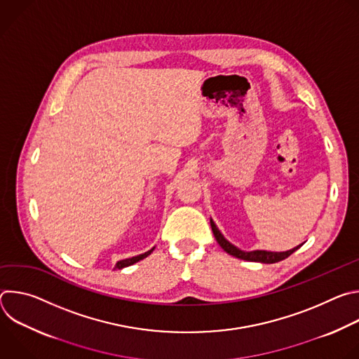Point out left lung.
I'll list each match as a JSON object with an SVG mask.
<instances>
[{
	"label": "left lung",
	"instance_id": "left-lung-1",
	"mask_svg": "<svg viewBox=\"0 0 359 359\" xmlns=\"http://www.w3.org/2000/svg\"><path fill=\"white\" fill-rule=\"evenodd\" d=\"M210 226L213 230V234L217 240V243L220 244V247L229 252L233 257H237L240 260H245V262H255V263H264V264H274L278 263L284 259H287L288 255H291L294 251H297L302 244L288 250V251H266V250H252V251H243L238 247H236L234 244H231L229 240L224 238V236L222 234V231L217 229L216 223L210 219Z\"/></svg>",
	"mask_w": 359,
	"mask_h": 359
}]
</instances>
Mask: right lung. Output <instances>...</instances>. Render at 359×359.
I'll use <instances>...</instances> for the list:
<instances>
[{"label":"right lung","instance_id":"obj_1","mask_svg":"<svg viewBox=\"0 0 359 359\" xmlns=\"http://www.w3.org/2000/svg\"><path fill=\"white\" fill-rule=\"evenodd\" d=\"M155 250V247L153 248H150L149 251H146V252H143V254H139V255H135V257H130V259H125V260H121V262H118L116 264H115V269L116 270H122V269H125V267H129V266H132V264H135V263H137V262H140V260H143V259H146L147 255Z\"/></svg>","mask_w":359,"mask_h":359}]
</instances>
